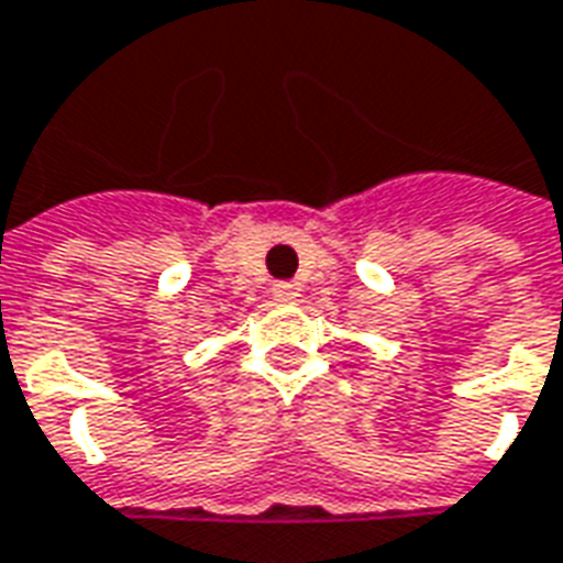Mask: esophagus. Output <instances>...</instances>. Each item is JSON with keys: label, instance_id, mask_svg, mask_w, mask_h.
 I'll return each mask as SVG.
<instances>
[{"label": "esophagus", "instance_id": "obj_1", "mask_svg": "<svg viewBox=\"0 0 563 563\" xmlns=\"http://www.w3.org/2000/svg\"><path fill=\"white\" fill-rule=\"evenodd\" d=\"M273 297L278 302H294L300 294H297V288L294 285H288V282H282V285H275L273 288Z\"/></svg>", "mask_w": 563, "mask_h": 563}]
</instances>
